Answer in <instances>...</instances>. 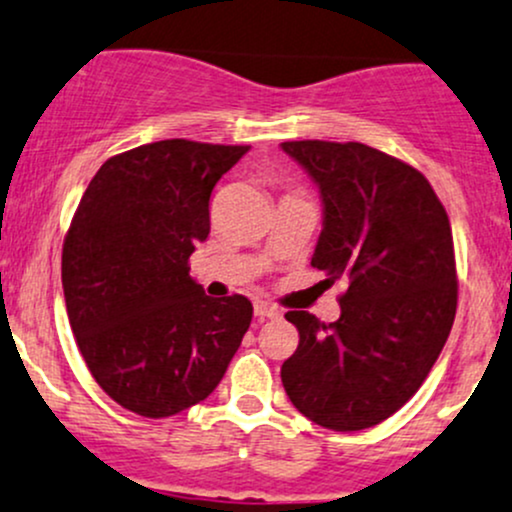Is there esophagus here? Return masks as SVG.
I'll use <instances>...</instances> for the list:
<instances>
[{
  "label": "esophagus",
  "mask_w": 512,
  "mask_h": 512,
  "mask_svg": "<svg viewBox=\"0 0 512 512\" xmlns=\"http://www.w3.org/2000/svg\"><path fill=\"white\" fill-rule=\"evenodd\" d=\"M255 316L257 318H279L282 316V311H279L277 306H272V303L260 301V303H255Z\"/></svg>",
  "instance_id": "esophagus-1"
}]
</instances>
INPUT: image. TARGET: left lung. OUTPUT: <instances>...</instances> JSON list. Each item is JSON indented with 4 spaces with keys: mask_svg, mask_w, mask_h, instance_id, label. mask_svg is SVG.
I'll return each mask as SVG.
<instances>
[{
    "mask_svg": "<svg viewBox=\"0 0 512 512\" xmlns=\"http://www.w3.org/2000/svg\"><path fill=\"white\" fill-rule=\"evenodd\" d=\"M316 182L323 230L311 265L345 279L340 318L289 311L299 347L282 364L296 411L328 430L379 425L425 381L457 313L445 206L415 167L364 143L291 140Z\"/></svg>",
    "mask_w": 512,
    "mask_h": 512,
    "instance_id": "1",
    "label": "left lung"
}]
</instances>
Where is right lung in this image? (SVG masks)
<instances>
[{
	"label": "right lung",
	"mask_w": 512,
	"mask_h": 512,
	"mask_svg": "<svg viewBox=\"0 0 512 512\" xmlns=\"http://www.w3.org/2000/svg\"><path fill=\"white\" fill-rule=\"evenodd\" d=\"M250 145L172 138L109 157L63 245L67 318L97 384L128 411L167 418L204 401L250 328L252 303L189 277L209 199Z\"/></svg>",
	"instance_id": "1"
}]
</instances>
